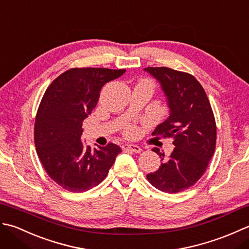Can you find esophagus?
<instances>
[{"instance_id":"1","label":"esophagus","mask_w":249,"mask_h":249,"mask_svg":"<svg viewBox=\"0 0 249 249\" xmlns=\"http://www.w3.org/2000/svg\"><path fill=\"white\" fill-rule=\"evenodd\" d=\"M123 149L133 151V153H138V154L142 151L141 147L138 145H134V144H124V145H123Z\"/></svg>"}]
</instances>
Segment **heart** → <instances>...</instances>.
I'll return each mask as SVG.
<instances>
[{
	"instance_id": "obj_1",
	"label": "heart",
	"mask_w": 249,
	"mask_h": 249,
	"mask_svg": "<svg viewBox=\"0 0 249 249\" xmlns=\"http://www.w3.org/2000/svg\"><path fill=\"white\" fill-rule=\"evenodd\" d=\"M136 132H138V131H136V128L132 124L128 125L124 129V133H125V135H128V136H134L136 134Z\"/></svg>"
}]
</instances>
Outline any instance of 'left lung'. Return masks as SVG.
Segmentation results:
<instances>
[{"instance_id":"left-lung-1","label":"left lung","mask_w":249,"mask_h":249,"mask_svg":"<svg viewBox=\"0 0 249 249\" xmlns=\"http://www.w3.org/2000/svg\"><path fill=\"white\" fill-rule=\"evenodd\" d=\"M158 80L166 96L170 116L153 135L172 138V154L155 147L161 157L158 171L147 174L155 188L166 194L188 189L207 169L216 147V121L209 98L201 84L191 74L165 67L144 69Z\"/></svg>"}]
</instances>
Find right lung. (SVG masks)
Segmentation results:
<instances>
[{"instance_id":"obj_1","label":"right lung","mask_w":249,"mask_h":249,"mask_svg":"<svg viewBox=\"0 0 249 249\" xmlns=\"http://www.w3.org/2000/svg\"><path fill=\"white\" fill-rule=\"evenodd\" d=\"M124 72L74 68L45 91L35 118L34 143L45 171L63 189L84 192L98 186L121 153L113 143L91 149L80 136L83 121L96 106L101 89Z\"/></svg>"}]
</instances>
